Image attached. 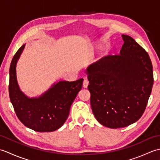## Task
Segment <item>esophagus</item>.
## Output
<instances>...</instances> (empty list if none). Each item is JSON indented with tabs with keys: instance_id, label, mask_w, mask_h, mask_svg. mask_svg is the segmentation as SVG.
Returning a JSON list of instances; mask_svg holds the SVG:
<instances>
[{
	"instance_id": "obj_1",
	"label": "esophagus",
	"mask_w": 160,
	"mask_h": 160,
	"mask_svg": "<svg viewBox=\"0 0 160 160\" xmlns=\"http://www.w3.org/2000/svg\"><path fill=\"white\" fill-rule=\"evenodd\" d=\"M89 85V80L87 79H84L83 81V87L84 88H87Z\"/></svg>"
}]
</instances>
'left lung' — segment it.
Returning a JSON list of instances; mask_svg holds the SVG:
<instances>
[{"instance_id":"obj_1","label":"left lung","mask_w":160,"mask_h":160,"mask_svg":"<svg viewBox=\"0 0 160 160\" xmlns=\"http://www.w3.org/2000/svg\"><path fill=\"white\" fill-rule=\"evenodd\" d=\"M120 54L107 56L87 68L91 106L104 127H125L143 115L153 85L148 53L127 35Z\"/></svg>"}]
</instances>
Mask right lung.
Returning a JSON list of instances; mask_svg holds the SVG:
<instances>
[{
    "label": "right lung",
    "instance_id": "add662e5",
    "mask_svg": "<svg viewBox=\"0 0 160 160\" xmlns=\"http://www.w3.org/2000/svg\"><path fill=\"white\" fill-rule=\"evenodd\" d=\"M25 45L13 56L9 68V93L17 117L27 127L38 132H52L60 128L69 116L70 107L82 89L83 79L60 81L38 98L25 96L16 79V63Z\"/></svg>",
    "mask_w": 160,
    "mask_h": 160
}]
</instances>
